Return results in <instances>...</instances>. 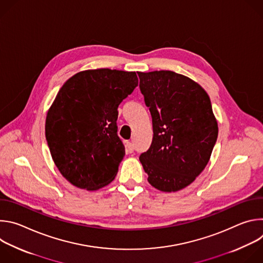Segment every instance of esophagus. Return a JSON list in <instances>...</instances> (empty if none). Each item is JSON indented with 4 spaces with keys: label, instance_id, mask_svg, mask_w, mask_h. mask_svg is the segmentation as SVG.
Masks as SVG:
<instances>
[{
    "label": "esophagus",
    "instance_id": "34e87169",
    "mask_svg": "<svg viewBox=\"0 0 263 263\" xmlns=\"http://www.w3.org/2000/svg\"><path fill=\"white\" fill-rule=\"evenodd\" d=\"M126 151H127V153H132L134 151L133 143H131V142L126 143Z\"/></svg>",
    "mask_w": 263,
    "mask_h": 263
}]
</instances>
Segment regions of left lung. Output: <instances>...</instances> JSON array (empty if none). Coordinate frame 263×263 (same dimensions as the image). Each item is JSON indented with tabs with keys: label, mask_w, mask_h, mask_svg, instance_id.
<instances>
[{
	"label": "left lung",
	"mask_w": 263,
	"mask_h": 263,
	"mask_svg": "<svg viewBox=\"0 0 263 263\" xmlns=\"http://www.w3.org/2000/svg\"><path fill=\"white\" fill-rule=\"evenodd\" d=\"M137 73L154 133L140 163L156 190L181 191L204 171L217 138L209 96L200 84L172 70Z\"/></svg>",
	"instance_id": "left-lung-1"
}]
</instances>
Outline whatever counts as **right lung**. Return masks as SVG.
<instances>
[{
    "instance_id": "obj_1",
    "label": "right lung",
    "mask_w": 263,
    "mask_h": 263,
    "mask_svg": "<svg viewBox=\"0 0 263 263\" xmlns=\"http://www.w3.org/2000/svg\"><path fill=\"white\" fill-rule=\"evenodd\" d=\"M138 85L135 71L87 69L70 77L46 118V138L60 174L73 186L97 191L118 174L125 146L118 107Z\"/></svg>"
}]
</instances>
